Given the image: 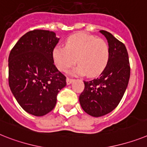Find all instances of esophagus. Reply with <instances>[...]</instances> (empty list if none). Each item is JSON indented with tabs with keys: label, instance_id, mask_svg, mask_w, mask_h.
I'll list each match as a JSON object with an SVG mask.
<instances>
[{
	"label": "esophagus",
	"instance_id": "obj_1",
	"mask_svg": "<svg viewBox=\"0 0 147 147\" xmlns=\"http://www.w3.org/2000/svg\"><path fill=\"white\" fill-rule=\"evenodd\" d=\"M73 81V78H66V83H67V84H70L72 83Z\"/></svg>",
	"mask_w": 147,
	"mask_h": 147
}]
</instances>
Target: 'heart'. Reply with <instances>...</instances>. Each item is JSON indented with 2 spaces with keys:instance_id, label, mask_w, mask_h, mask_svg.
Returning <instances> with one entry per match:
<instances>
[{
  "instance_id": "b5f03b06",
  "label": "heart",
  "mask_w": 147,
  "mask_h": 147,
  "mask_svg": "<svg viewBox=\"0 0 147 147\" xmlns=\"http://www.w3.org/2000/svg\"><path fill=\"white\" fill-rule=\"evenodd\" d=\"M52 55L60 71H68L77 62L78 66L74 73L95 77L102 73L108 65L110 48L103 39L78 33L68 37L66 47H55Z\"/></svg>"
}]
</instances>
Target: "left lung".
I'll use <instances>...</instances> for the list:
<instances>
[{
	"label": "left lung",
	"mask_w": 147,
	"mask_h": 147,
	"mask_svg": "<svg viewBox=\"0 0 147 147\" xmlns=\"http://www.w3.org/2000/svg\"><path fill=\"white\" fill-rule=\"evenodd\" d=\"M108 40L110 57L98 78L84 82L79 96L81 108L89 115L98 117L111 112L119 105L130 78L129 55L125 45L111 34L100 30Z\"/></svg>",
	"instance_id": "obj_1"
}]
</instances>
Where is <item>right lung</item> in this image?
I'll use <instances>...</instances> for the list:
<instances>
[{"mask_svg": "<svg viewBox=\"0 0 147 147\" xmlns=\"http://www.w3.org/2000/svg\"><path fill=\"white\" fill-rule=\"evenodd\" d=\"M55 32L34 30L22 36L9 56V85L26 112L41 117L52 111L66 76L54 63Z\"/></svg>", "mask_w": 147, "mask_h": 147, "instance_id": "obj_1", "label": "right lung"}]
</instances>
